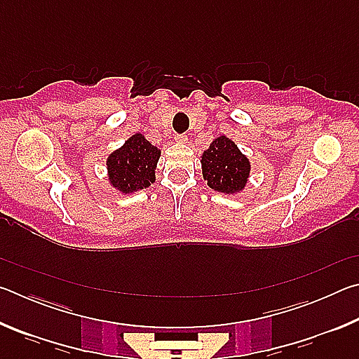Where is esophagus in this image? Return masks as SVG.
Instances as JSON below:
<instances>
[{"instance_id": "34e87169", "label": "esophagus", "mask_w": 359, "mask_h": 359, "mask_svg": "<svg viewBox=\"0 0 359 359\" xmlns=\"http://www.w3.org/2000/svg\"><path fill=\"white\" fill-rule=\"evenodd\" d=\"M188 141V137L185 136V135H177L175 136V142H179V144H185Z\"/></svg>"}]
</instances>
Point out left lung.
I'll return each mask as SVG.
<instances>
[{
	"label": "left lung",
	"instance_id": "obj_1",
	"mask_svg": "<svg viewBox=\"0 0 359 359\" xmlns=\"http://www.w3.org/2000/svg\"><path fill=\"white\" fill-rule=\"evenodd\" d=\"M203 177L214 191L238 194L245 190L252 163L233 139L220 135L201 154Z\"/></svg>",
	"mask_w": 359,
	"mask_h": 359
}]
</instances>
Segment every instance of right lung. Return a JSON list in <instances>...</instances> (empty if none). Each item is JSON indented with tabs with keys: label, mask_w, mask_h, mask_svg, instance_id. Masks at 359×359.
I'll use <instances>...</instances> for the list:
<instances>
[{
	"label": "right lung",
	"mask_w": 359,
	"mask_h": 359,
	"mask_svg": "<svg viewBox=\"0 0 359 359\" xmlns=\"http://www.w3.org/2000/svg\"><path fill=\"white\" fill-rule=\"evenodd\" d=\"M161 150L151 145L144 135L126 139L123 145L107 155V182L121 194H131L149 188L155 182V171Z\"/></svg>",
	"instance_id": "obj_1"
}]
</instances>
